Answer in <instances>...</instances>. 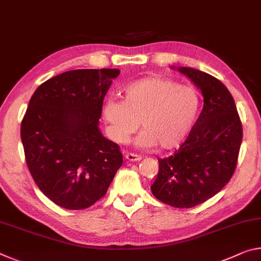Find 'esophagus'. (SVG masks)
Returning <instances> with one entry per match:
<instances>
[{
	"instance_id": "34e87169",
	"label": "esophagus",
	"mask_w": 261,
	"mask_h": 261,
	"mask_svg": "<svg viewBox=\"0 0 261 261\" xmlns=\"http://www.w3.org/2000/svg\"><path fill=\"white\" fill-rule=\"evenodd\" d=\"M125 159H126L127 161L136 162V161H140L141 160V156L140 155H137V154H134V153H126L125 154Z\"/></svg>"
}]
</instances>
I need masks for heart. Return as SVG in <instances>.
I'll return each instance as SVG.
<instances>
[{
  "mask_svg": "<svg viewBox=\"0 0 261 261\" xmlns=\"http://www.w3.org/2000/svg\"><path fill=\"white\" fill-rule=\"evenodd\" d=\"M123 101L109 99L102 106V117L116 143H126L139 127L144 131L137 146L162 149L178 147L191 132L200 108V96L192 86L171 79L147 77L126 85Z\"/></svg>",
  "mask_w": 261,
  "mask_h": 261,
  "instance_id": "heart-1",
  "label": "heart"
}]
</instances>
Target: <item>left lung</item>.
I'll return each mask as SVG.
<instances>
[{
    "mask_svg": "<svg viewBox=\"0 0 261 261\" xmlns=\"http://www.w3.org/2000/svg\"><path fill=\"white\" fill-rule=\"evenodd\" d=\"M200 88L204 107L188 138L173 155L159 159L153 196L177 208H191L215 196L235 173L243 138L240 115L228 88L193 68H177Z\"/></svg>",
    "mask_w": 261,
    "mask_h": 261,
    "instance_id": "left-lung-1",
    "label": "left lung"
}]
</instances>
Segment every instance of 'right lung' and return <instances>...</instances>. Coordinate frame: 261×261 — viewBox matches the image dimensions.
<instances>
[{
    "label": "right lung",
    "instance_id": "right-lung-1",
    "mask_svg": "<svg viewBox=\"0 0 261 261\" xmlns=\"http://www.w3.org/2000/svg\"><path fill=\"white\" fill-rule=\"evenodd\" d=\"M118 69L71 70L39 86L21 121L26 165L35 184L63 208L84 210L107 193L123 163L99 130L105 95Z\"/></svg>",
    "mask_w": 261,
    "mask_h": 261
}]
</instances>
